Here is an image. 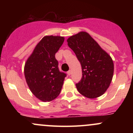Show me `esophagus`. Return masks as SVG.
Here are the masks:
<instances>
[{
    "mask_svg": "<svg viewBox=\"0 0 133 133\" xmlns=\"http://www.w3.org/2000/svg\"><path fill=\"white\" fill-rule=\"evenodd\" d=\"M67 73H68V74L69 76H70L71 74V73H72V71H71V70H69V71H68V72H67Z\"/></svg>",
    "mask_w": 133,
    "mask_h": 133,
    "instance_id": "1",
    "label": "esophagus"
}]
</instances>
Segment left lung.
Masks as SVG:
<instances>
[{"label": "left lung", "instance_id": "obj_1", "mask_svg": "<svg viewBox=\"0 0 133 133\" xmlns=\"http://www.w3.org/2000/svg\"><path fill=\"white\" fill-rule=\"evenodd\" d=\"M67 41L81 64L82 78L76 84L78 91L91 99L103 95L109 88L113 76L114 64L111 57L85 32L71 36Z\"/></svg>", "mask_w": 133, "mask_h": 133}]
</instances>
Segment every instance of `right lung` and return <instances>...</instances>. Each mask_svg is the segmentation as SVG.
Returning <instances> with one entry per match:
<instances>
[{
	"label": "right lung",
	"instance_id": "obj_1",
	"mask_svg": "<svg viewBox=\"0 0 133 133\" xmlns=\"http://www.w3.org/2000/svg\"><path fill=\"white\" fill-rule=\"evenodd\" d=\"M64 38L45 36L36 45L24 67L26 82L34 95L44 102H49L60 94L67 74L59 69L55 54Z\"/></svg>",
	"mask_w": 133,
	"mask_h": 133
}]
</instances>
